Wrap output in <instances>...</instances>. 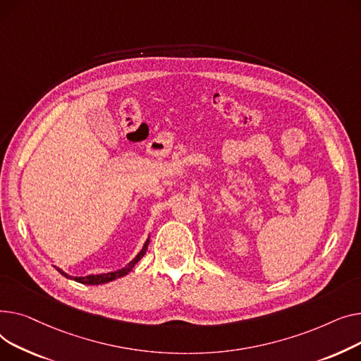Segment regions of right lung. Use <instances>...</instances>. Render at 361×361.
I'll list each match as a JSON object with an SVG mask.
<instances>
[{"label":"right lung","instance_id":"obj_1","mask_svg":"<svg viewBox=\"0 0 361 361\" xmlns=\"http://www.w3.org/2000/svg\"><path fill=\"white\" fill-rule=\"evenodd\" d=\"M148 243H150V236L147 238V240L144 242L141 250L137 253V257L128 264L125 265L123 268L121 269H116V271H111V272H103V274H90V275H86V277H73V275H68L67 272H63L61 268L55 267L56 271L63 275V277H67L70 280H74L77 283H81V284H89V286H97V284H104V283H109V281H114L116 279H121L123 277V275L128 274L130 271H133V268L135 267V264L145 255V252L148 249Z\"/></svg>","mask_w":361,"mask_h":361}]
</instances>
